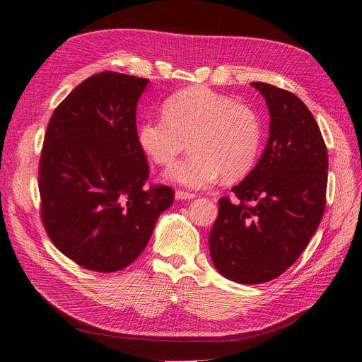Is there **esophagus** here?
I'll use <instances>...</instances> for the list:
<instances>
[{"mask_svg": "<svg viewBox=\"0 0 362 362\" xmlns=\"http://www.w3.org/2000/svg\"><path fill=\"white\" fill-rule=\"evenodd\" d=\"M175 198L180 199V201H185V199L197 198V194L189 193V192H184V190H177V192H175Z\"/></svg>", "mask_w": 362, "mask_h": 362, "instance_id": "esophagus-1", "label": "esophagus"}]
</instances>
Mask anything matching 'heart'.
Segmentation results:
<instances>
[{
  "mask_svg": "<svg viewBox=\"0 0 362 362\" xmlns=\"http://www.w3.org/2000/svg\"><path fill=\"white\" fill-rule=\"evenodd\" d=\"M164 119L139 126L141 151L168 165L190 140V157L173 164L164 178L190 189H205L222 175L227 181L251 172L262 143V126L250 106L207 86H190L163 103Z\"/></svg>",
  "mask_w": 362,
  "mask_h": 362,
  "instance_id": "b5f03b06",
  "label": "heart"
}]
</instances>
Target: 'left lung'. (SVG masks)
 Here are the masks:
<instances>
[{
	"label": "left lung",
	"instance_id": "obj_1",
	"mask_svg": "<svg viewBox=\"0 0 362 362\" xmlns=\"http://www.w3.org/2000/svg\"><path fill=\"white\" fill-rule=\"evenodd\" d=\"M251 86L267 102L269 139L256 168L231 189L239 202L219 199L209 238L214 268L243 285L279 277L305 251L325 213L329 165L308 106L277 86Z\"/></svg>",
	"mask_w": 362,
	"mask_h": 362
}]
</instances>
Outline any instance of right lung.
Returning a JSON list of instances; mask_svg holds the SVG:
<instances>
[{
	"instance_id": "add662e5",
	"label": "right lung",
	"mask_w": 362,
	"mask_h": 362,
	"mask_svg": "<svg viewBox=\"0 0 362 362\" xmlns=\"http://www.w3.org/2000/svg\"><path fill=\"white\" fill-rule=\"evenodd\" d=\"M149 79L103 71L54 110L39 163L44 227L56 248L86 269L126 268L173 204L168 185L144 187L136 102Z\"/></svg>"
}]
</instances>
